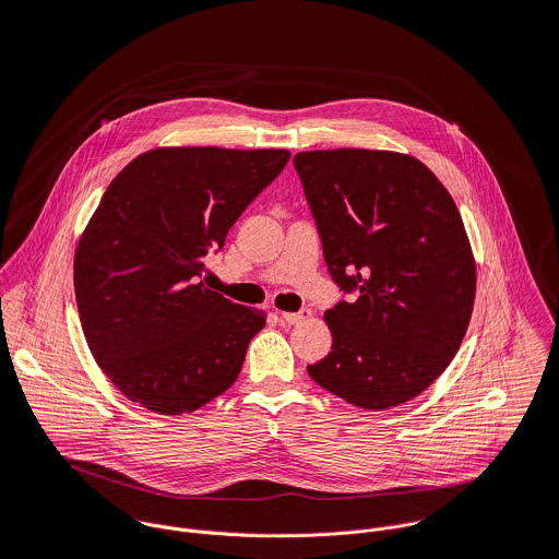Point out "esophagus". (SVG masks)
Wrapping results in <instances>:
<instances>
[{
	"label": "esophagus",
	"mask_w": 559,
	"mask_h": 559,
	"mask_svg": "<svg viewBox=\"0 0 559 559\" xmlns=\"http://www.w3.org/2000/svg\"><path fill=\"white\" fill-rule=\"evenodd\" d=\"M309 316H311V311H309V309H300V311H283V313H281L283 323H287V325H300V323H305V321H307Z\"/></svg>",
	"instance_id": "34e87169"
}]
</instances>
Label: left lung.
I'll return each mask as SVG.
<instances>
[{"label":"left lung","mask_w":559,"mask_h":559,"mask_svg":"<svg viewBox=\"0 0 559 559\" xmlns=\"http://www.w3.org/2000/svg\"><path fill=\"white\" fill-rule=\"evenodd\" d=\"M332 278L354 302L325 311L332 352L307 373L360 409L423 393L457 354L475 300L462 216L418 158L389 150L294 156Z\"/></svg>","instance_id":"1"}]
</instances>
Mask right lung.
Segmentation results:
<instances>
[{"instance_id":"right-lung-1","label":"right lung","mask_w":559,"mask_h":559,"mask_svg":"<svg viewBox=\"0 0 559 559\" xmlns=\"http://www.w3.org/2000/svg\"><path fill=\"white\" fill-rule=\"evenodd\" d=\"M287 162V150L154 147L108 186L74 250V296L97 365L132 403L190 414L241 373L265 311L199 278Z\"/></svg>"}]
</instances>
